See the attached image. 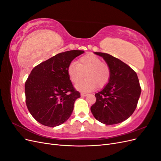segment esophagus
I'll use <instances>...</instances> for the list:
<instances>
[{
	"label": "esophagus",
	"instance_id": "1",
	"mask_svg": "<svg viewBox=\"0 0 161 161\" xmlns=\"http://www.w3.org/2000/svg\"><path fill=\"white\" fill-rule=\"evenodd\" d=\"M80 95H81V97H86L88 95V93H86V92H81Z\"/></svg>",
	"mask_w": 161,
	"mask_h": 161
}]
</instances>
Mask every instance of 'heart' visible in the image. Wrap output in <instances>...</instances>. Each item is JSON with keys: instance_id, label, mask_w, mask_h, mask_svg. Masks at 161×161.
<instances>
[{"instance_id": "obj_1", "label": "heart", "mask_w": 161, "mask_h": 161, "mask_svg": "<svg viewBox=\"0 0 161 161\" xmlns=\"http://www.w3.org/2000/svg\"><path fill=\"white\" fill-rule=\"evenodd\" d=\"M67 74L72 83H76L82 77L85 79L75 85V88L82 92L94 91L98 86L103 88L110 79L111 70L107 63L101 62L99 57L87 53L80 57L76 64L72 62L67 69Z\"/></svg>"}]
</instances>
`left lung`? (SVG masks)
Returning a JSON list of instances; mask_svg holds the SVG:
<instances>
[{
	"instance_id": "left-lung-1",
	"label": "left lung",
	"mask_w": 161,
	"mask_h": 161,
	"mask_svg": "<svg viewBox=\"0 0 161 161\" xmlns=\"http://www.w3.org/2000/svg\"><path fill=\"white\" fill-rule=\"evenodd\" d=\"M103 58L110 68L111 76L103 90L95 94L91 108L95 118L105 125H114L129 118L135 111L141 94L136 73L109 53L94 52Z\"/></svg>"
}]
</instances>
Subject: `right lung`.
Returning <instances> with one entry per match:
<instances>
[{
    "instance_id": "1",
    "label": "right lung",
    "mask_w": 161,
    "mask_h": 161,
    "mask_svg": "<svg viewBox=\"0 0 161 161\" xmlns=\"http://www.w3.org/2000/svg\"><path fill=\"white\" fill-rule=\"evenodd\" d=\"M85 52L70 50L58 53L31 70L25 84L27 109L39 123L55 127L71 115L75 101L80 97L67 74L71 62Z\"/></svg>"
}]
</instances>
